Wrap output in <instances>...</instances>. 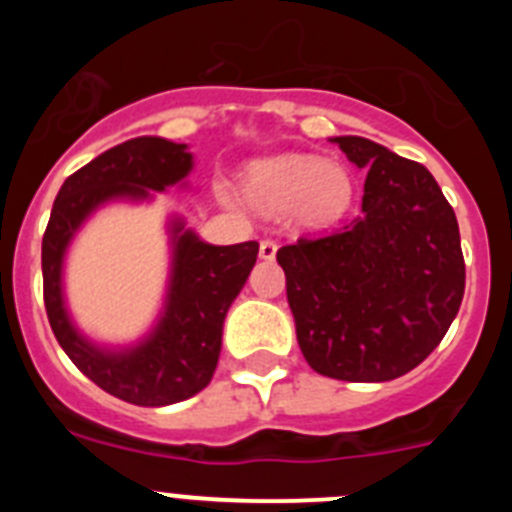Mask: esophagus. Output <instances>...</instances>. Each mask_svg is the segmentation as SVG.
<instances>
[{
  "instance_id": "34e87169",
  "label": "esophagus",
  "mask_w": 512,
  "mask_h": 512,
  "mask_svg": "<svg viewBox=\"0 0 512 512\" xmlns=\"http://www.w3.org/2000/svg\"><path fill=\"white\" fill-rule=\"evenodd\" d=\"M259 256H261V259H266V261L274 259V256H277V241L264 238V241L259 243Z\"/></svg>"
}]
</instances>
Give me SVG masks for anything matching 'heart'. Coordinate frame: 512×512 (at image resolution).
<instances>
[{
  "mask_svg": "<svg viewBox=\"0 0 512 512\" xmlns=\"http://www.w3.org/2000/svg\"><path fill=\"white\" fill-rule=\"evenodd\" d=\"M243 187L264 210H284L305 228L336 223L354 202V182L343 166L312 156L264 158L248 166Z\"/></svg>",
  "mask_w": 512,
  "mask_h": 512,
  "instance_id": "1",
  "label": "heart"
}]
</instances>
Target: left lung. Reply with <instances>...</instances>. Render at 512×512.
I'll list each match as a JSON object with an SVG mask.
<instances>
[{
	"label": "left lung",
	"mask_w": 512,
	"mask_h": 512,
	"mask_svg": "<svg viewBox=\"0 0 512 512\" xmlns=\"http://www.w3.org/2000/svg\"><path fill=\"white\" fill-rule=\"evenodd\" d=\"M366 169L361 215L277 251L307 364L343 382H387L428 359L464 297L454 207L431 171L379 143L333 138Z\"/></svg>",
	"instance_id": "8db88e82"
}]
</instances>
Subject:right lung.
I'll return each mask as SVG.
<instances>
[{
	"label": "right lung",
	"instance_id": "add662e5",
	"mask_svg": "<svg viewBox=\"0 0 512 512\" xmlns=\"http://www.w3.org/2000/svg\"><path fill=\"white\" fill-rule=\"evenodd\" d=\"M192 153L184 143L133 138L104 151L63 182L43 233V300L48 323L61 348L104 392L140 405L161 408L197 395L215 374L223 320L246 284L259 243L210 246L176 225L174 277L169 305L156 333L125 354H107L87 343L66 318L61 300V261L84 217L112 197H146L189 174Z\"/></svg>",
	"mask_w": 512,
	"mask_h": 512
}]
</instances>
